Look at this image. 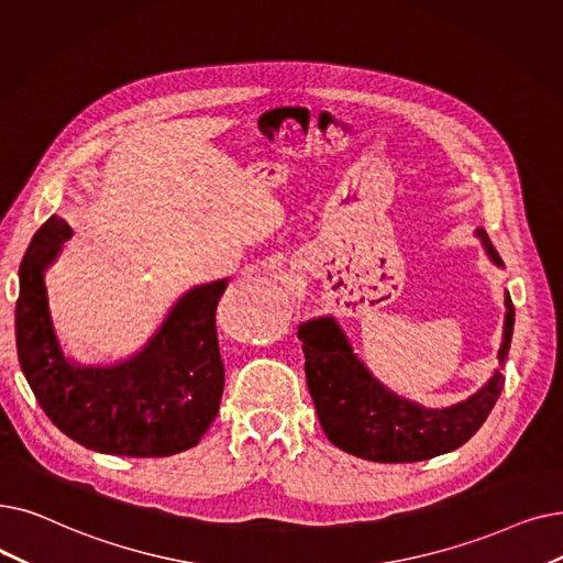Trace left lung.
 <instances>
[{
	"instance_id": "1",
	"label": "left lung",
	"mask_w": 563,
	"mask_h": 563,
	"mask_svg": "<svg viewBox=\"0 0 563 563\" xmlns=\"http://www.w3.org/2000/svg\"><path fill=\"white\" fill-rule=\"evenodd\" d=\"M474 234L490 262L504 268L487 232L478 228ZM504 306L499 368L476 394L451 407H423L384 386L352 350L347 333L333 314L299 324L308 390L329 442L373 462H421L470 442L504 388L501 371L516 324V308L508 291H504Z\"/></svg>"
}]
</instances>
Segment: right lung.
<instances>
[{"instance_id": "1", "label": "right lung", "mask_w": 563, "mask_h": 563, "mask_svg": "<svg viewBox=\"0 0 563 563\" xmlns=\"http://www.w3.org/2000/svg\"><path fill=\"white\" fill-rule=\"evenodd\" d=\"M70 236L64 218H47L18 272L15 345L38 405L66 437L91 451L165 457L192 449L223 398L216 306L230 278L184 291L129 358L85 365L64 352L45 287V272Z\"/></svg>"}]
</instances>
